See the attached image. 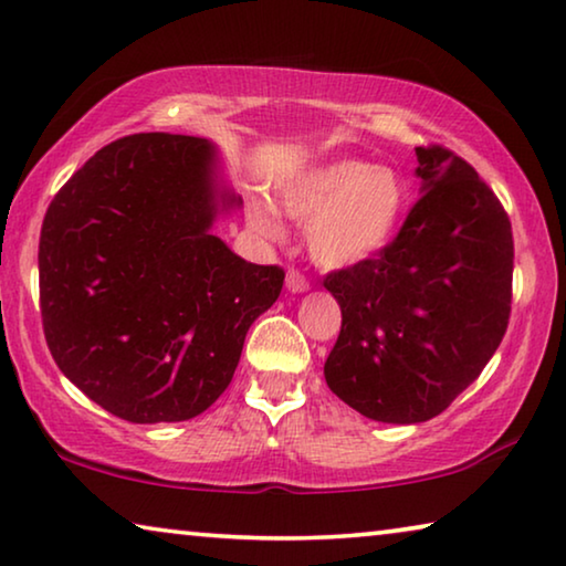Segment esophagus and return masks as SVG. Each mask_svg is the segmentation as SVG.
I'll list each match as a JSON object with an SVG mask.
<instances>
[{
  "instance_id": "obj_1",
  "label": "esophagus",
  "mask_w": 566,
  "mask_h": 566,
  "mask_svg": "<svg viewBox=\"0 0 566 566\" xmlns=\"http://www.w3.org/2000/svg\"><path fill=\"white\" fill-rule=\"evenodd\" d=\"M284 284H286V290H290L292 294H302V292L310 290V282L304 280V274L294 272V269H292L290 274H286V282Z\"/></svg>"
}]
</instances>
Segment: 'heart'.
I'll return each mask as SVG.
<instances>
[{"label": "heart", "instance_id": "heart-1", "mask_svg": "<svg viewBox=\"0 0 566 566\" xmlns=\"http://www.w3.org/2000/svg\"><path fill=\"white\" fill-rule=\"evenodd\" d=\"M286 217L307 223V249L319 266L347 269L392 244L408 211V186L398 170L339 158L312 166L282 186ZM249 219L272 234L264 206L251 203Z\"/></svg>", "mask_w": 566, "mask_h": 566}]
</instances>
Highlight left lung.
Masks as SVG:
<instances>
[{"label": "left lung", "instance_id": "1", "mask_svg": "<svg viewBox=\"0 0 566 566\" xmlns=\"http://www.w3.org/2000/svg\"><path fill=\"white\" fill-rule=\"evenodd\" d=\"M420 199L392 244L327 274L343 310L329 390L380 423L436 418L479 378L509 325L514 239L473 166L416 148Z\"/></svg>", "mask_w": 566, "mask_h": 566}]
</instances>
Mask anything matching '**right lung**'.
<instances>
[{
    "label": "right lung",
    "mask_w": 566,
    "mask_h": 566,
    "mask_svg": "<svg viewBox=\"0 0 566 566\" xmlns=\"http://www.w3.org/2000/svg\"><path fill=\"white\" fill-rule=\"evenodd\" d=\"M241 209L206 138L136 133L60 188L40 234L44 339L65 378L130 423L201 416L231 378L280 266L213 234Z\"/></svg>",
    "instance_id": "add662e5"
}]
</instances>
